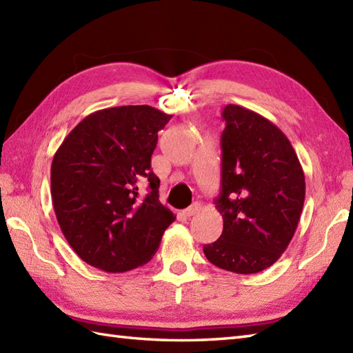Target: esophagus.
I'll return each mask as SVG.
<instances>
[{"mask_svg":"<svg viewBox=\"0 0 353 353\" xmlns=\"http://www.w3.org/2000/svg\"><path fill=\"white\" fill-rule=\"evenodd\" d=\"M199 209H200V205H199V203H194V205H191L190 208L183 209V215H185V216H192L194 214L199 212Z\"/></svg>","mask_w":353,"mask_h":353,"instance_id":"obj_1","label":"esophagus"}]
</instances>
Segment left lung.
<instances>
[{
  "label": "left lung",
  "mask_w": 353,
  "mask_h": 353,
  "mask_svg": "<svg viewBox=\"0 0 353 353\" xmlns=\"http://www.w3.org/2000/svg\"><path fill=\"white\" fill-rule=\"evenodd\" d=\"M221 190L215 208L223 234L203 245L214 265L238 274L273 265L297 229L305 201V174L281 129L236 104L223 110Z\"/></svg>",
  "instance_id": "1"
}]
</instances>
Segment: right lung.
<instances>
[{
  "mask_svg": "<svg viewBox=\"0 0 353 353\" xmlns=\"http://www.w3.org/2000/svg\"><path fill=\"white\" fill-rule=\"evenodd\" d=\"M172 115L147 104L97 110L70 132L51 163L59 226L86 264L124 273L153 258L176 220L152 171L157 132Z\"/></svg>",
  "mask_w": 353,
  "mask_h": 353,
  "instance_id": "1",
  "label": "right lung"
}]
</instances>
